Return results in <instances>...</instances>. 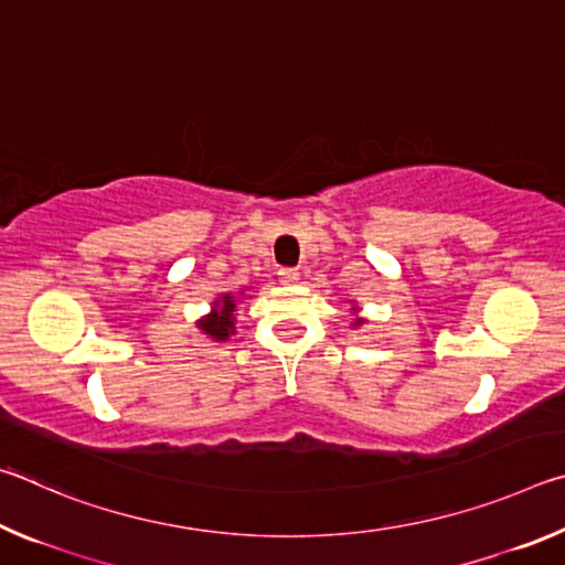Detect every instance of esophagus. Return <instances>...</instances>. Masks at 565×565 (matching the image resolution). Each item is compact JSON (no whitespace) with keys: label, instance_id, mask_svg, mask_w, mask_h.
Masks as SVG:
<instances>
[{"label":"esophagus","instance_id":"34e87169","mask_svg":"<svg viewBox=\"0 0 565 565\" xmlns=\"http://www.w3.org/2000/svg\"><path fill=\"white\" fill-rule=\"evenodd\" d=\"M279 279L284 284H296L299 281V269H279Z\"/></svg>","mask_w":565,"mask_h":565}]
</instances>
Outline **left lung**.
I'll list each match as a JSON object with an SVG mask.
<instances>
[{"instance_id": "left-lung-1", "label": "left lung", "mask_w": 565, "mask_h": 565, "mask_svg": "<svg viewBox=\"0 0 565 565\" xmlns=\"http://www.w3.org/2000/svg\"><path fill=\"white\" fill-rule=\"evenodd\" d=\"M351 311H359V309H356V306H353ZM361 323H363V319H356V321H353V327H361Z\"/></svg>"}]
</instances>
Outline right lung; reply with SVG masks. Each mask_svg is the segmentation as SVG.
I'll return each instance as SVG.
<instances>
[{
  "instance_id": "right-lung-1",
  "label": "right lung",
  "mask_w": 565,
  "mask_h": 565,
  "mask_svg": "<svg viewBox=\"0 0 565 565\" xmlns=\"http://www.w3.org/2000/svg\"><path fill=\"white\" fill-rule=\"evenodd\" d=\"M234 311H236V299H234V296L232 294H222L214 301L212 311H209L204 319L196 321V327L202 329L209 339L226 341L228 337H234V333H236Z\"/></svg>"
}]
</instances>
